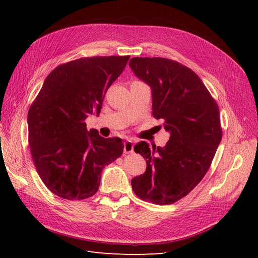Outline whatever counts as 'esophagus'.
Segmentation results:
<instances>
[{"mask_svg":"<svg viewBox=\"0 0 258 258\" xmlns=\"http://www.w3.org/2000/svg\"><path fill=\"white\" fill-rule=\"evenodd\" d=\"M134 141H131V140H127L126 142H124V145H123V153L124 154H131L134 153Z\"/></svg>","mask_w":258,"mask_h":258,"instance_id":"esophagus-1","label":"esophagus"}]
</instances>
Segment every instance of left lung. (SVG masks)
Instances as JSON below:
<instances>
[{
	"label": "left lung",
	"mask_w": 258,
	"mask_h": 258,
	"mask_svg": "<svg viewBox=\"0 0 258 258\" xmlns=\"http://www.w3.org/2000/svg\"><path fill=\"white\" fill-rule=\"evenodd\" d=\"M129 66L152 89L153 116L162 119L170 140L160 147L141 141L135 152L146 160L144 174L132 178L137 196L172 205L196 187L222 140L220 110L200 77L166 58H132Z\"/></svg>",
	"instance_id": "left-lung-1"
}]
</instances>
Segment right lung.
<instances>
[{
    "instance_id": "1",
    "label": "right lung",
    "mask_w": 258,
    "mask_h": 258,
    "mask_svg": "<svg viewBox=\"0 0 258 258\" xmlns=\"http://www.w3.org/2000/svg\"><path fill=\"white\" fill-rule=\"evenodd\" d=\"M129 58L90 57L61 64L46 77L31 104V155L43 183L56 196L68 200L93 196L103 168L121 156V139L87 130L85 119L100 114L106 90Z\"/></svg>"
}]
</instances>
